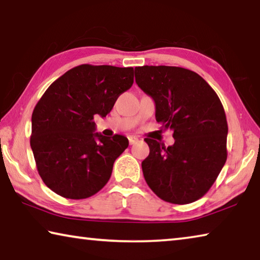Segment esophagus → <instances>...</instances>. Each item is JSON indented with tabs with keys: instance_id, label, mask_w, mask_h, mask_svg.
<instances>
[{
	"instance_id": "esophagus-1",
	"label": "esophagus",
	"mask_w": 260,
	"mask_h": 260,
	"mask_svg": "<svg viewBox=\"0 0 260 260\" xmlns=\"http://www.w3.org/2000/svg\"><path fill=\"white\" fill-rule=\"evenodd\" d=\"M128 141H129V144H131V146H132V144H135V143H138V142H139V139L136 138V136L131 135V136H128Z\"/></svg>"
}]
</instances>
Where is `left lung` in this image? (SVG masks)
Instances as JSON below:
<instances>
[{"instance_id": "8db88e82", "label": "left lung", "mask_w": 260, "mask_h": 260, "mask_svg": "<svg viewBox=\"0 0 260 260\" xmlns=\"http://www.w3.org/2000/svg\"><path fill=\"white\" fill-rule=\"evenodd\" d=\"M135 81L156 105V120L173 131L165 147L150 148L142 161L144 179L162 201L188 204L209 191L227 159L228 126L218 95L203 78L178 67L135 68Z\"/></svg>"}]
</instances>
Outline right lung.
I'll return each mask as SVG.
<instances>
[{
  "mask_svg": "<svg viewBox=\"0 0 260 260\" xmlns=\"http://www.w3.org/2000/svg\"><path fill=\"white\" fill-rule=\"evenodd\" d=\"M133 82V68L82 64L45 91L32 114L30 148L38 172L52 191L82 200L107 184L128 140L96 133L94 117L107 116Z\"/></svg>",
  "mask_w": 260,
  "mask_h": 260,
  "instance_id": "add662e5",
  "label": "right lung"
}]
</instances>
